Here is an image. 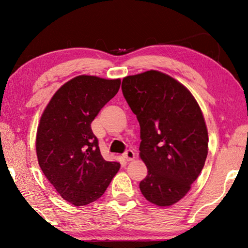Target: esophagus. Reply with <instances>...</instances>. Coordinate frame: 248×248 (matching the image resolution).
<instances>
[{
	"instance_id": "34e87169",
	"label": "esophagus",
	"mask_w": 248,
	"mask_h": 248,
	"mask_svg": "<svg viewBox=\"0 0 248 248\" xmlns=\"http://www.w3.org/2000/svg\"><path fill=\"white\" fill-rule=\"evenodd\" d=\"M123 158L125 159L126 161L134 160V159H135V153H134L133 151H131V150L126 151V152L123 154Z\"/></svg>"
}]
</instances>
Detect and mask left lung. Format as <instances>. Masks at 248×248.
I'll return each instance as SVG.
<instances>
[{
	"label": "left lung",
	"mask_w": 248,
	"mask_h": 248,
	"mask_svg": "<svg viewBox=\"0 0 248 248\" xmlns=\"http://www.w3.org/2000/svg\"><path fill=\"white\" fill-rule=\"evenodd\" d=\"M122 91L140 124L139 156L147 168L141 193L154 205L172 206L205 166L208 130L202 109L188 88L156 70L126 76Z\"/></svg>",
	"instance_id": "1"
}]
</instances>
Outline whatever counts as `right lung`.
Instances as JSON below:
<instances>
[{"instance_id":"1","label":"right lung","mask_w":248,"mask_h":248,"mask_svg":"<svg viewBox=\"0 0 248 248\" xmlns=\"http://www.w3.org/2000/svg\"><path fill=\"white\" fill-rule=\"evenodd\" d=\"M121 79L79 75L55 92L37 128L38 163L64 201L85 206L100 199L120 170L101 155L92 121L117 94Z\"/></svg>"}]
</instances>
